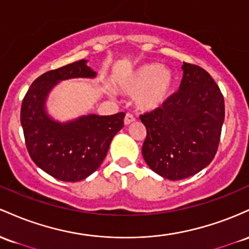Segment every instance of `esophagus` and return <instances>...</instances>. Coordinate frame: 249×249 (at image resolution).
<instances>
[{"label": "esophagus", "instance_id": "esophagus-1", "mask_svg": "<svg viewBox=\"0 0 249 249\" xmlns=\"http://www.w3.org/2000/svg\"><path fill=\"white\" fill-rule=\"evenodd\" d=\"M135 121V117H134L130 113H127L124 116V124H130L132 122Z\"/></svg>", "mask_w": 249, "mask_h": 249}]
</instances>
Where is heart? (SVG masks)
<instances>
[{
    "label": "heart",
    "instance_id": "b5f03b06",
    "mask_svg": "<svg viewBox=\"0 0 249 249\" xmlns=\"http://www.w3.org/2000/svg\"><path fill=\"white\" fill-rule=\"evenodd\" d=\"M173 72L158 63L140 66L122 80L121 89L135 96L136 106L142 110H155L168 99L173 87Z\"/></svg>",
    "mask_w": 249,
    "mask_h": 249
}]
</instances>
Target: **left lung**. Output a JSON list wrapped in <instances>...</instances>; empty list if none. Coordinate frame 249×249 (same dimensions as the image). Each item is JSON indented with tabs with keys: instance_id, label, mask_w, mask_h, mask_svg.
Masks as SVG:
<instances>
[{
	"instance_id": "obj_1",
	"label": "left lung",
	"mask_w": 249,
	"mask_h": 249,
	"mask_svg": "<svg viewBox=\"0 0 249 249\" xmlns=\"http://www.w3.org/2000/svg\"><path fill=\"white\" fill-rule=\"evenodd\" d=\"M182 69L178 90L140 115L147 129L144 161L168 180L189 178L211 163L225 120L223 95L211 75L196 64L183 62Z\"/></svg>"
}]
</instances>
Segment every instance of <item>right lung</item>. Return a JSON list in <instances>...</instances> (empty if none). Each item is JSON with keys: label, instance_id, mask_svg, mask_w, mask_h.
<instances>
[{"label": "right lung", "instance_id": "right-lung-1", "mask_svg": "<svg viewBox=\"0 0 249 249\" xmlns=\"http://www.w3.org/2000/svg\"><path fill=\"white\" fill-rule=\"evenodd\" d=\"M86 62L80 60L42 74L28 89L21 106V124L30 158L42 170L67 182L93 174L105 160L111 140L124 127V111L107 116L89 114L67 124L47 115V95L58 81L96 75Z\"/></svg>", "mask_w": 249, "mask_h": 249}]
</instances>
